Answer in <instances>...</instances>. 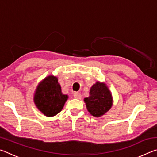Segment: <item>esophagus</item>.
Instances as JSON below:
<instances>
[{
    "label": "esophagus",
    "instance_id": "esophagus-1",
    "mask_svg": "<svg viewBox=\"0 0 157 157\" xmlns=\"http://www.w3.org/2000/svg\"><path fill=\"white\" fill-rule=\"evenodd\" d=\"M73 96H74V98H76V99H81V98H82L81 94H79V93H78V92H75V93H74Z\"/></svg>",
    "mask_w": 157,
    "mask_h": 157
}]
</instances>
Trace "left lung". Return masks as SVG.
<instances>
[{
    "mask_svg": "<svg viewBox=\"0 0 157 157\" xmlns=\"http://www.w3.org/2000/svg\"><path fill=\"white\" fill-rule=\"evenodd\" d=\"M89 94V97L84 98V102L92 116L100 117L110 109L112 106V97L105 84L96 82L93 85Z\"/></svg>",
    "mask_w": 157,
    "mask_h": 157,
    "instance_id": "1",
    "label": "left lung"
}]
</instances>
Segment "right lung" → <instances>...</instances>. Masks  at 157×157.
Wrapping results in <instances>:
<instances>
[{
    "label": "right lung",
    "mask_w": 157,
    "mask_h": 157,
    "mask_svg": "<svg viewBox=\"0 0 157 157\" xmlns=\"http://www.w3.org/2000/svg\"><path fill=\"white\" fill-rule=\"evenodd\" d=\"M68 99L62 94L61 86L56 77H47L37 87L34 102L37 108L46 116H54L62 111Z\"/></svg>",
    "instance_id": "obj_1"
}]
</instances>
